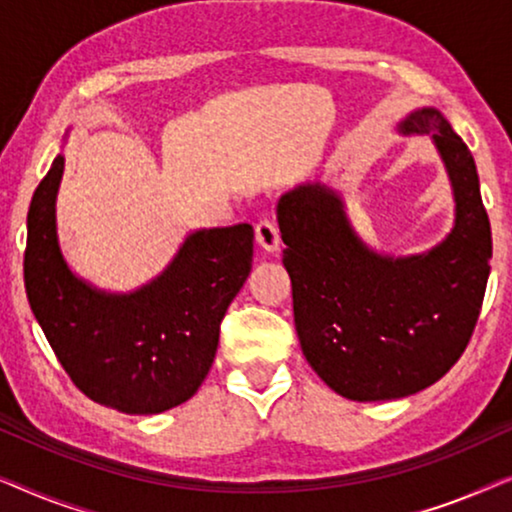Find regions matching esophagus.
<instances>
[{"instance_id":"1","label":"esophagus","mask_w":512,"mask_h":512,"mask_svg":"<svg viewBox=\"0 0 512 512\" xmlns=\"http://www.w3.org/2000/svg\"><path fill=\"white\" fill-rule=\"evenodd\" d=\"M256 242H258V247L265 249V251H277L279 249L282 240H279V228L275 226V221L261 219L256 223Z\"/></svg>"}]
</instances>
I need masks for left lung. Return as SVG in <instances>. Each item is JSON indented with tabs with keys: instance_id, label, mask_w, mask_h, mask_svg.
<instances>
[{
	"instance_id": "8db88e82",
	"label": "left lung",
	"mask_w": 512,
	"mask_h": 512,
	"mask_svg": "<svg viewBox=\"0 0 512 512\" xmlns=\"http://www.w3.org/2000/svg\"><path fill=\"white\" fill-rule=\"evenodd\" d=\"M398 132L431 135L452 181L454 226L426 254H377L319 181L277 202L300 347L352 401H391L438 382L464 354L487 289L492 228L471 151L431 107L405 116Z\"/></svg>"
}]
</instances>
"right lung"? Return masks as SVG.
<instances>
[{
    "label": "right lung",
    "mask_w": 512,
    "mask_h": 512,
    "mask_svg": "<svg viewBox=\"0 0 512 512\" xmlns=\"http://www.w3.org/2000/svg\"><path fill=\"white\" fill-rule=\"evenodd\" d=\"M65 156L32 195L25 291L48 345L95 403L125 415H158L186 403L205 380L228 305L247 282L254 228L195 230L172 263L130 293H107L76 277L55 226Z\"/></svg>",
    "instance_id": "right-lung-1"
}]
</instances>
